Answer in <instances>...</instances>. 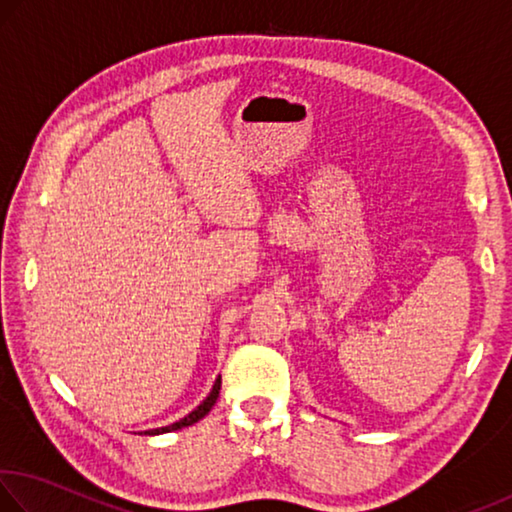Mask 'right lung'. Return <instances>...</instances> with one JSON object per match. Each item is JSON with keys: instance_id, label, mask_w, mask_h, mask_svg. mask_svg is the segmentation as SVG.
Returning <instances> with one entry per match:
<instances>
[{"instance_id": "obj_1", "label": "right lung", "mask_w": 512, "mask_h": 512, "mask_svg": "<svg viewBox=\"0 0 512 512\" xmlns=\"http://www.w3.org/2000/svg\"><path fill=\"white\" fill-rule=\"evenodd\" d=\"M219 391H221V377L214 381V386H212L210 395H207L205 400H203L201 404H198L192 413H187L185 418H180L178 422H173V424H167V427L146 429V431H142V433H146V436H158V433H169V431H176V429H183V427H192L194 422H198L201 418H205V415L212 411V406L216 404V397H219Z\"/></svg>"}]
</instances>
